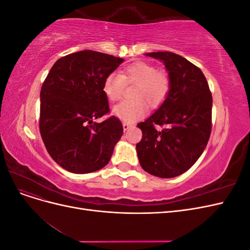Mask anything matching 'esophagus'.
<instances>
[{"label": "esophagus", "instance_id": "34e87169", "mask_svg": "<svg viewBox=\"0 0 250 250\" xmlns=\"http://www.w3.org/2000/svg\"><path fill=\"white\" fill-rule=\"evenodd\" d=\"M131 127H133V125H132V124H129V123H123V129H124V131H126V130H128V129H130Z\"/></svg>", "mask_w": 250, "mask_h": 250}]
</instances>
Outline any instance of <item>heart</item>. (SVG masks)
I'll return each mask as SVG.
<instances>
[{"label": "heart", "instance_id": "1", "mask_svg": "<svg viewBox=\"0 0 250 250\" xmlns=\"http://www.w3.org/2000/svg\"><path fill=\"white\" fill-rule=\"evenodd\" d=\"M125 84H135L132 93L134 100L125 101L112 108V115L125 123H132L147 112L146 101L151 106L160 105L168 96L171 81L167 73L158 72L156 67L146 62H135L126 66L118 74H109L103 82V93L111 102L123 96Z\"/></svg>", "mask_w": 250, "mask_h": 250}]
</instances>
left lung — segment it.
I'll return each instance as SVG.
<instances>
[{"instance_id":"obj_1","label":"left lung","mask_w":250,"mask_h":250,"mask_svg":"<svg viewBox=\"0 0 250 250\" xmlns=\"http://www.w3.org/2000/svg\"><path fill=\"white\" fill-rule=\"evenodd\" d=\"M164 63L171 81L168 96L152 115L138 124L143 138L137 144L141 167L161 178L176 177L197 162L211 129L213 98L199 67L172 52H151ZM155 125H164L162 131Z\"/></svg>"}]
</instances>
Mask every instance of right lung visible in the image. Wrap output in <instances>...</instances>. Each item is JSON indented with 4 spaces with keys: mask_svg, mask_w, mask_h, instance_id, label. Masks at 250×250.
Listing matches in <instances>:
<instances>
[{
    "mask_svg": "<svg viewBox=\"0 0 250 250\" xmlns=\"http://www.w3.org/2000/svg\"><path fill=\"white\" fill-rule=\"evenodd\" d=\"M124 59L84 50L58 59L41 90L40 129L53 161L64 170L85 174L110 161L123 126L109 111L103 82Z\"/></svg>",
    "mask_w": 250,
    "mask_h": 250,
    "instance_id": "1",
    "label": "right lung"
}]
</instances>
